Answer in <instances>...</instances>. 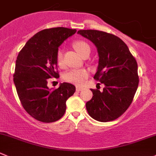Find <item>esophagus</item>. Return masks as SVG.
Returning <instances> with one entry per match:
<instances>
[{"label": "esophagus", "mask_w": 156, "mask_h": 156, "mask_svg": "<svg viewBox=\"0 0 156 156\" xmlns=\"http://www.w3.org/2000/svg\"><path fill=\"white\" fill-rule=\"evenodd\" d=\"M83 90V87H78V86H77L76 87V90L77 91H81V90Z\"/></svg>", "instance_id": "34e87169"}]
</instances>
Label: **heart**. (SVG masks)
I'll use <instances>...</instances> for the list:
<instances>
[{"instance_id":"b5f03b06","label":"heart","mask_w":156,"mask_h":156,"mask_svg":"<svg viewBox=\"0 0 156 156\" xmlns=\"http://www.w3.org/2000/svg\"><path fill=\"white\" fill-rule=\"evenodd\" d=\"M75 50L81 55L84 56L86 53L90 52V48L88 43L84 40H77L73 44ZM56 62L58 66H62L63 59V51L62 49H58L56 52ZM88 77V72L84 69H71L66 72L64 78L66 81L73 84L81 85L85 81Z\"/></svg>"}]
</instances>
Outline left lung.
Segmentation results:
<instances>
[{
	"mask_svg": "<svg viewBox=\"0 0 156 156\" xmlns=\"http://www.w3.org/2000/svg\"><path fill=\"white\" fill-rule=\"evenodd\" d=\"M78 33L98 48L99 63L94 78L105 85L102 91L90 89L93 97L86 103V108L98 121H113L133 100L140 81L136 60L126 43L115 35L94 30H79Z\"/></svg>",
	"mask_w": 156,
	"mask_h": 156,
	"instance_id": "1",
	"label": "left lung"
}]
</instances>
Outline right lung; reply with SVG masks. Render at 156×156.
<instances>
[{"mask_svg": "<svg viewBox=\"0 0 156 156\" xmlns=\"http://www.w3.org/2000/svg\"><path fill=\"white\" fill-rule=\"evenodd\" d=\"M76 30L55 27L41 30L27 41L16 60L13 82L24 110L36 120L52 123L62 118L66 101L74 94L75 87L64 82L49 90V78H59L56 52L58 46Z\"/></svg>", "mask_w": 156, "mask_h": 156, "instance_id": "add662e5", "label": "right lung"}]
</instances>
